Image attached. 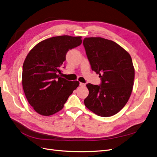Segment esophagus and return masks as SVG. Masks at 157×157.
<instances>
[{"mask_svg":"<svg viewBox=\"0 0 157 157\" xmlns=\"http://www.w3.org/2000/svg\"><path fill=\"white\" fill-rule=\"evenodd\" d=\"M79 85L80 86H85V83H79Z\"/></svg>","mask_w":157,"mask_h":157,"instance_id":"esophagus-1","label":"esophagus"}]
</instances>
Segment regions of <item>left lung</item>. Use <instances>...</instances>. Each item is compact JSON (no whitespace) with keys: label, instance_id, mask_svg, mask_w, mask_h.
<instances>
[{"label":"left lung","instance_id":"1","mask_svg":"<svg viewBox=\"0 0 157 157\" xmlns=\"http://www.w3.org/2000/svg\"><path fill=\"white\" fill-rule=\"evenodd\" d=\"M83 44L92 70L101 80L100 85H86L89 94L85 105L100 117H111L131 96L135 79L131 57L119 44L104 38L85 37Z\"/></svg>","mask_w":157,"mask_h":157}]
</instances>
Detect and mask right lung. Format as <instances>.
Segmentation results:
<instances>
[{
  "label": "right lung",
  "instance_id": "add662e5",
  "mask_svg": "<svg viewBox=\"0 0 157 157\" xmlns=\"http://www.w3.org/2000/svg\"><path fill=\"white\" fill-rule=\"evenodd\" d=\"M82 43L81 36L53 37L29 52L22 66V84L28 103L38 114L50 116L61 111L79 86L78 81H68L59 74L67 52Z\"/></svg>",
  "mask_w": 157,
  "mask_h": 157
}]
</instances>
